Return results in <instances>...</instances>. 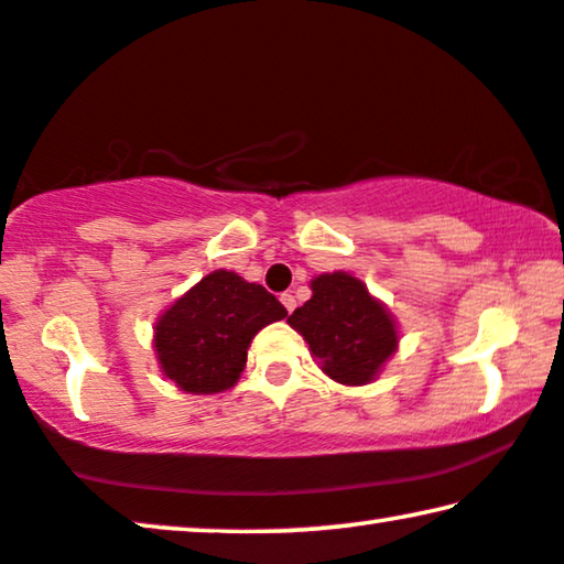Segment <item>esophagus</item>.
Listing matches in <instances>:
<instances>
[{
  "label": "esophagus",
  "instance_id": "34e87169",
  "mask_svg": "<svg viewBox=\"0 0 564 564\" xmlns=\"http://www.w3.org/2000/svg\"><path fill=\"white\" fill-rule=\"evenodd\" d=\"M281 304H283L285 311H289V314H291V311L296 308V299H293V293H281Z\"/></svg>",
  "mask_w": 564,
  "mask_h": 564
}]
</instances>
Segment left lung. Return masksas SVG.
<instances>
[{"label": "left lung", "mask_w": 564, "mask_h": 564, "mask_svg": "<svg viewBox=\"0 0 564 564\" xmlns=\"http://www.w3.org/2000/svg\"><path fill=\"white\" fill-rule=\"evenodd\" d=\"M311 296L289 324L301 332L322 369L341 384H367L398 349V332L380 301L349 273L311 281Z\"/></svg>", "instance_id": "left-lung-1"}]
</instances>
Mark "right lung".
Returning a JSON list of instances; mask_svg holds the SVG:
<instances>
[{
	"label": "right lung",
	"instance_id": "1",
	"mask_svg": "<svg viewBox=\"0 0 564 564\" xmlns=\"http://www.w3.org/2000/svg\"><path fill=\"white\" fill-rule=\"evenodd\" d=\"M285 314L263 285L215 271L156 322L159 365L184 392H223L238 382L253 336Z\"/></svg>",
	"mask_w": 564,
	"mask_h": 564
}]
</instances>
